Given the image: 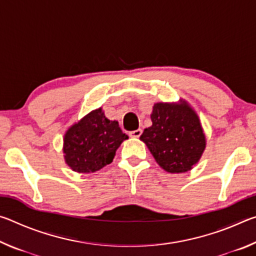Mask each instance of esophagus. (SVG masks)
I'll use <instances>...</instances> for the list:
<instances>
[{
	"instance_id": "34e87169",
	"label": "esophagus",
	"mask_w": 256,
	"mask_h": 256,
	"mask_svg": "<svg viewBox=\"0 0 256 256\" xmlns=\"http://www.w3.org/2000/svg\"><path fill=\"white\" fill-rule=\"evenodd\" d=\"M141 134H142V130L138 128V130H136V131L130 132V136H131V138H140Z\"/></svg>"
}]
</instances>
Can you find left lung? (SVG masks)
I'll list each match as a JSON object with an SVG mask.
<instances>
[{"label": "left lung", "mask_w": 256, "mask_h": 256, "mask_svg": "<svg viewBox=\"0 0 256 256\" xmlns=\"http://www.w3.org/2000/svg\"><path fill=\"white\" fill-rule=\"evenodd\" d=\"M152 125L140 136L156 162L168 172H186L198 162L206 140L200 118L190 104L156 102L150 115Z\"/></svg>", "instance_id": "8db88e82"}]
</instances>
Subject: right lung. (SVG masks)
Returning a JSON list of instances; mask_svg holds the SVG:
<instances>
[{"label": "right lung", "instance_id": "obj_1", "mask_svg": "<svg viewBox=\"0 0 256 256\" xmlns=\"http://www.w3.org/2000/svg\"><path fill=\"white\" fill-rule=\"evenodd\" d=\"M126 138L118 120H108L99 107L68 128L63 138L64 160L80 174L98 172L112 162Z\"/></svg>", "mask_w": 256, "mask_h": 256}]
</instances>
